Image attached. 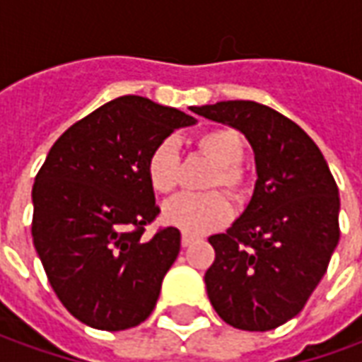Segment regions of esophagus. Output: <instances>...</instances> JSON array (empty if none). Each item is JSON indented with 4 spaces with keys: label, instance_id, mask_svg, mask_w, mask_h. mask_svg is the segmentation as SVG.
<instances>
[{
    "label": "esophagus",
    "instance_id": "esophagus-1",
    "mask_svg": "<svg viewBox=\"0 0 362 362\" xmlns=\"http://www.w3.org/2000/svg\"><path fill=\"white\" fill-rule=\"evenodd\" d=\"M192 241H194V237L189 235V233H183V235H181V245H183V247H189Z\"/></svg>",
    "mask_w": 362,
    "mask_h": 362
}]
</instances>
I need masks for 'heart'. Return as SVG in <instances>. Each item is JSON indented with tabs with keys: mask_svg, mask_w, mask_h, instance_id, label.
Returning a JSON list of instances; mask_svg holds the SVG:
<instances>
[{
	"mask_svg": "<svg viewBox=\"0 0 362 362\" xmlns=\"http://www.w3.org/2000/svg\"><path fill=\"white\" fill-rule=\"evenodd\" d=\"M197 146L210 162L216 163V170L206 183L208 189L223 187V191L231 197H241L247 187V175L241 168L245 156L241 134L229 127H220L200 134ZM179 173L181 160L177 144L171 139H163L156 144L146 162L150 185L156 192L170 194L179 185ZM162 216L168 223L183 229L185 233H204L228 223L231 218V204L221 192L181 194L163 204Z\"/></svg>",
	"mask_w": 362,
	"mask_h": 362,
	"instance_id": "b5f03b06",
	"label": "heart"
}]
</instances>
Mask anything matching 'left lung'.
Here are the masks:
<instances>
[{
    "label": "left lung",
    "instance_id": "8db88e82",
    "mask_svg": "<svg viewBox=\"0 0 362 362\" xmlns=\"http://www.w3.org/2000/svg\"><path fill=\"white\" fill-rule=\"evenodd\" d=\"M191 110L241 131L257 165L249 206L226 233L208 237L216 250L208 299L233 328H278L328 270L339 241L337 185L315 141L268 105L229 100Z\"/></svg>",
    "mask_w": 362,
    "mask_h": 362
}]
</instances>
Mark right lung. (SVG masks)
Segmentation results:
<instances>
[{
	"instance_id": "add662e5",
	"label": "right lung",
	"mask_w": 362,
	"mask_h": 362,
	"mask_svg": "<svg viewBox=\"0 0 362 362\" xmlns=\"http://www.w3.org/2000/svg\"><path fill=\"white\" fill-rule=\"evenodd\" d=\"M192 115L142 96H121L55 141L33 187V241L63 307L86 326L134 328L154 310L181 249L177 228L154 237L160 214L146 162Z\"/></svg>"
}]
</instances>
